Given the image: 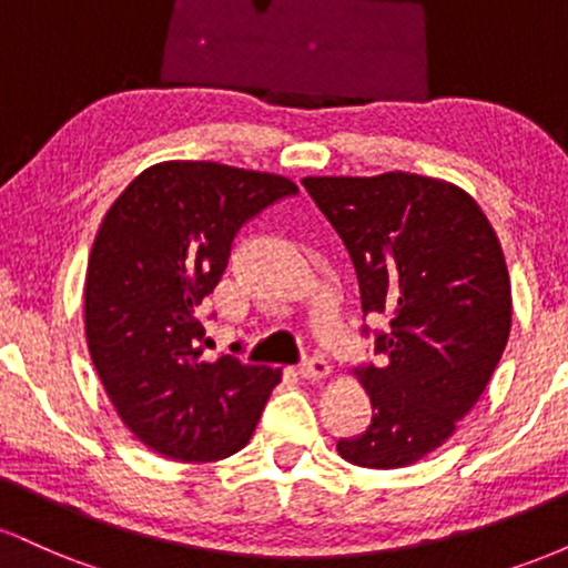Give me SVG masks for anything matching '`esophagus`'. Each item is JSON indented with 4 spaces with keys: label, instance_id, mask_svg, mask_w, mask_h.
Instances as JSON below:
<instances>
[{
    "label": "esophagus",
    "instance_id": "34e87169",
    "mask_svg": "<svg viewBox=\"0 0 568 568\" xmlns=\"http://www.w3.org/2000/svg\"><path fill=\"white\" fill-rule=\"evenodd\" d=\"M328 371H331V366L323 355H312V357H306L304 363H298V376H302V379H312V382L325 379V376H328Z\"/></svg>",
    "mask_w": 568,
    "mask_h": 568
}]
</instances>
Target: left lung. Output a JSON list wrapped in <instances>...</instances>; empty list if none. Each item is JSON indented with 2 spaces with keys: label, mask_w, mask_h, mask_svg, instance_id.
Returning <instances> with one entry per match:
<instances>
[{
  "label": "left lung",
  "mask_w": 568,
  "mask_h": 568,
  "mask_svg": "<svg viewBox=\"0 0 568 568\" xmlns=\"http://www.w3.org/2000/svg\"><path fill=\"white\" fill-rule=\"evenodd\" d=\"M361 285L363 321L384 315L379 363L355 368L371 397L368 427L338 438L371 470L419 462L454 435L484 395L510 336V277L497 234L470 194L414 173L304 179Z\"/></svg>",
  "instance_id": "8db88e82"
}]
</instances>
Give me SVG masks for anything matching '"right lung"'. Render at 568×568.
Wrapping results in <instances>:
<instances>
[{
  "label": "right lung",
  "instance_id": "obj_1",
  "mask_svg": "<svg viewBox=\"0 0 568 568\" xmlns=\"http://www.w3.org/2000/svg\"><path fill=\"white\" fill-rule=\"evenodd\" d=\"M296 194L283 175L160 162L109 207L84 280V334L109 400L152 452L213 462L251 440L280 371L237 355L207 363L197 310L237 232Z\"/></svg>",
  "mask_w": 568,
  "mask_h": 568
}]
</instances>
